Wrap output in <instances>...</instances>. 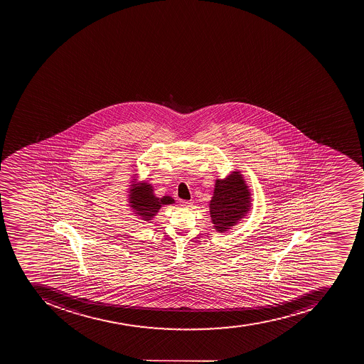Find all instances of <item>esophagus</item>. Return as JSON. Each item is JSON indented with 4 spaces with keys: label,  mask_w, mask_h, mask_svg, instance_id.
Wrapping results in <instances>:
<instances>
[{
    "label": "esophagus",
    "mask_w": 364,
    "mask_h": 364,
    "mask_svg": "<svg viewBox=\"0 0 364 364\" xmlns=\"http://www.w3.org/2000/svg\"><path fill=\"white\" fill-rule=\"evenodd\" d=\"M192 203H192V201L182 200V201H181V206L191 207Z\"/></svg>",
    "instance_id": "esophagus-1"
}]
</instances>
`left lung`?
<instances>
[{"instance_id": "8db88e82", "label": "left lung", "mask_w": 364, "mask_h": 364, "mask_svg": "<svg viewBox=\"0 0 364 364\" xmlns=\"http://www.w3.org/2000/svg\"><path fill=\"white\" fill-rule=\"evenodd\" d=\"M252 192L244 176L235 171L215 181L214 193L209 201V214L214 229L225 233L240 223L252 208Z\"/></svg>"}]
</instances>
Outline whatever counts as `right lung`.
I'll use <instances>...</instances> for the list:
<instances>
[{
	"mask_svg": "<svg viewBox=\"0 0 364 364\" xmlns=\"http://www.w3.org/2000/svg\"><path fill=\"white\" fill-rule=\"evenodd\" d=\"M138 174L133 175L129 182V207L132 209L133 214L138 216L139 220L150 222L157 215L159 209L165 205H173L175 203L171 196L156 197L154 186L146 181H139Z\"/></svg>",
	"mask_w": 364,
	"mask_h": 364,
	"instance_id": "add662e5",
	"label": "right lung"
}]
</instances>
